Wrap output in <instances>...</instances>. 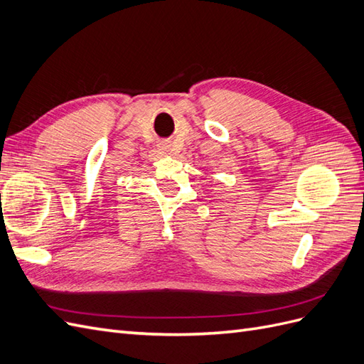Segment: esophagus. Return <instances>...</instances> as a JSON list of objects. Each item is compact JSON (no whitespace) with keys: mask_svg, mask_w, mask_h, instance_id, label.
Listing matches in <instances>:
<instances>
[{"mask_svg":"<svg viewBox=\"0 0 364 364\" xmlns=\"http://www.w3.org/2000/svg\"><path fill=\"white\" fill-rule=\"evenodd\" d=\"M159 150H161L162 153H170V151H171L168 142H161V144H159Z\"/></svg>","mask_w":364,"mask_h":364,"instance_id":"obj_1","label":"esophagus"}]
</instances>
